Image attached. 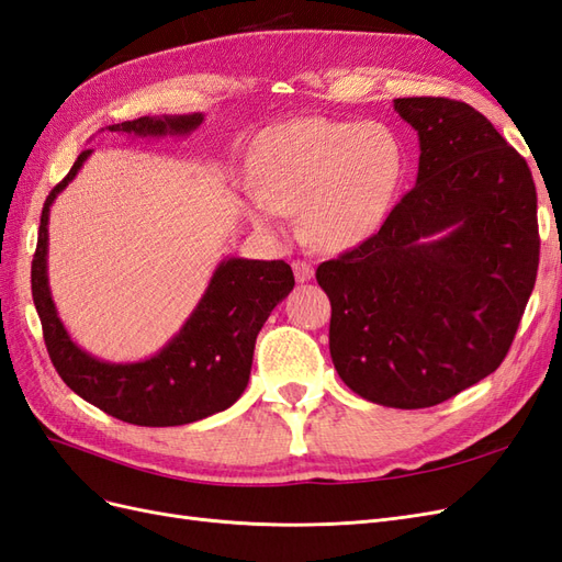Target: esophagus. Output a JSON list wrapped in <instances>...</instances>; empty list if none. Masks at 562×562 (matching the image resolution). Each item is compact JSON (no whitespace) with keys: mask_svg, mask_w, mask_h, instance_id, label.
Masks as SVG:
<instances>
[{"mask_svg":"<svg viewBox=\"0 0 562 562\" xmlns=\"http://www.w3.org/2000/svg\"><path fill=\"white\" fill-rule=\"evenodd\" d=\"M292 268H294L296 282H311V280H313V272H315V270H313L311 263H306V261H294Z\"/></svg>","mask_w":562,"mask_h":562,"instance_id":"1","label":"esophagus"}]
</instances>
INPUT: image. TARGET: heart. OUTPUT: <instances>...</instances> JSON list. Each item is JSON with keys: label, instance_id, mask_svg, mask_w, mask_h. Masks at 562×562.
<instances>
[{"label": "heart", "instance_id": "obj_1", "mask_svg": "<svg viewBox=\"0 0 562 562\" xmlns=\"http://www.w3.org/2000/svg\"><path fill=\"white\" fill-rule=\"evenodd\" d=\"M403 173V143L386 122L299 117L263 134L247 214L256 231L278 235L301 212L313 245L348 251L379 233Z\"/></svg>", "mask_w": 562, "mask_h": 562}]
</instances>
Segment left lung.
I'll return each mask as SVG.
<instances>
[{"mask_svg": "<svg viewBox=\"0 0 562 562\" xmlns=\"http://www.w3.org/2000/svg\"><path fill=\"white\" fill-rule=\"evenodd\" d=\"M419 136L416 186L376 235L317 268L329 352L370 403H445L502 364L539 266L530 167L461 101L395 99Z\"/></svg>", "mask_w": 562, "mask_h": 562, "instance_id": "left-lung-1", "label": "left lung"}]
</instances>
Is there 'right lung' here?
Here are the masks:
<instances>
[{
  "instance_id": "1",
  "label": "right lung",
  "mask_w": 562,
  "mask_h": 562,
  "mask_svg": "<svg viewBox=\"0 0 562 562\" xmlns=\"http://www.w3.org/2000/svg\"><path fill=\"white\" fill-rule=\"evenodd\" d=\"M202 122V112L148 115L105 130L130 138H165L190 136ZM91 153H79L66 179L46 198L32 259V299L56 372L87 403L136 426H183L228 409L249 383L256 336L272 308L294 290L292 268L284 261L226 256L198 306L155 356L136 362L93 358L75 344L58 317L46 263L52 204L75 181Z\"/></svg>"
}]
</instances>
